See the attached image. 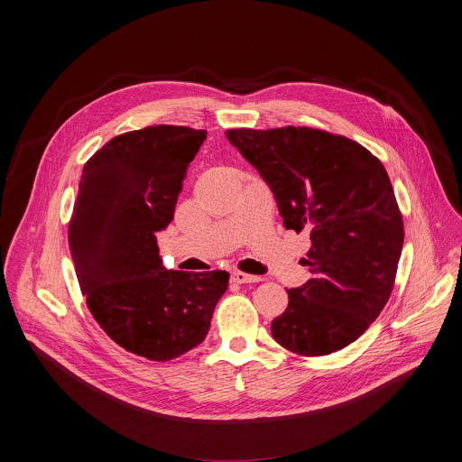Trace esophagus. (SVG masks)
I'll use <instances>...</instances> for the list:
<instances>
[{
    "label": "esophagus",
    "instance_id": "esophagus-1",
    "mask_svg": "<svg viewBox=\"0 0 462 462\" xmlns=\"http://www.w3.org/2000/svg\"><path fill=\"white\" fill-rule=\"evenodd\" d=\"M259 280L261 278L250 276V274H245V273H239V271L232 273V282H236V283H257Z\"/></svg>",
    "mask_w": 462,
    "mask_h": 462
}]
</instances>
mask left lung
Masks as SVG:
<instances>
[{"instance_id": "1", "label": "left lung", "mask_w": 462, "mask_h": 462, "mask_svg": "<svg viewBox=\"0 0 462 462\" xmlns=\"http://www.w3.org/2000/svg\"><path fill=\"white\" fill-rule=\"evenodd\" d=\"M226 139L273 189L285 228L310 234L312 276L287 291L274 340L301 356L349 346L387 303L402 252L385 168L358 143L312 127H241Z\"/></svg>"}]
</instances>
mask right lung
I'll use <instances>...</instances> for the list:
<instances>
[{
    "label": "right lung",
    "mask_w": 462,
    "mask_h": 462,
    "mask_svg": "<svg viewBox=\"0 0 462 462\" xmlns=\"http://www.w3.org/2000/svg\"><path fill=\"white\" fill-rule=\"evenodd\" d=\"M205 129L150 125L102 146L84 166L69 246L88 307L129 353L168 362L199 346L228 287L225 271H168L157 232L175 212Z\"/></svg>",
    "instance_id": "right-lung-1"
}]
</instances>
